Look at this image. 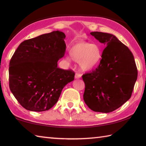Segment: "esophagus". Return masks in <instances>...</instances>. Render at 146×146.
Here are the masks:
<instances>
[{
  "label": "esophagus",
  "mask_w": 146,
  "mask_h": 146,
  "mask_svg": "<svg viewBox=\"0 0 146 146\" xmlns=\"http://www.w3.org/2000/svg\"><path fill=\"white\" fill-rule=\"evenodd\" d=\"M82 77V75L81 74H80V73H78V72H77V73H75V78H76V79H78V78H80Z\"/></svg>",
  "instance_id": "esophagus-1"
}]
</instances>
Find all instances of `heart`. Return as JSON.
<instances>
[{
    "label": "heart",
    "mask_w": 146,
    "mask_h": 146,
    "mask_svg": "<svg viewBox=\"0 0 146 146\" xmlns=\"http://www.w3.org/2000/svg\"><path fill=\"white\" fill-rule=\"evenodd\" d=\"M71 58L79 62L83 71H89L97 67L102 58V50L95 43L80 41L71 46L69 50Z\"/></svg>",
    "instance_id": "obj_1"
}]
</instances>
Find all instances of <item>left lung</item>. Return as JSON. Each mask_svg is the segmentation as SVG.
<instances>
[{"label": "left lung", "mask_w": 146, "mask_h": 146, "mask_svg": "<svg viewBox=\"0 0 146 146\" xmlns=\"http://www.w3.org/2000/svg\"><path fill=\"white\" fill-rule=\"evenodd\" d=\"M90 35L106 48L98 66L82 76L83 100L93 111L109 113L131 98L137 78V67L132 52L116 36L102 32Z\"/></svg>", "instance_id": "1"}]
</instances>
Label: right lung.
Listing matches in <instances>:
<instances>
[{"label": "right lung", "mask_w": 146, "mask_h": 146, "mask_svg": "<svg viewBox=\"0 0 146 146\" xmlns=\"http://www.w3.org/2000/svg\"><path fill=\"white\" fill-rule=\"evenodd\" d=\"M64 33L52 31L21 42L10 61L9 88L26 110L42 111L58 102L75 73L58 68L66 50Z\"/></svg>", "instance_id": "obj_1"}]
</instances>
